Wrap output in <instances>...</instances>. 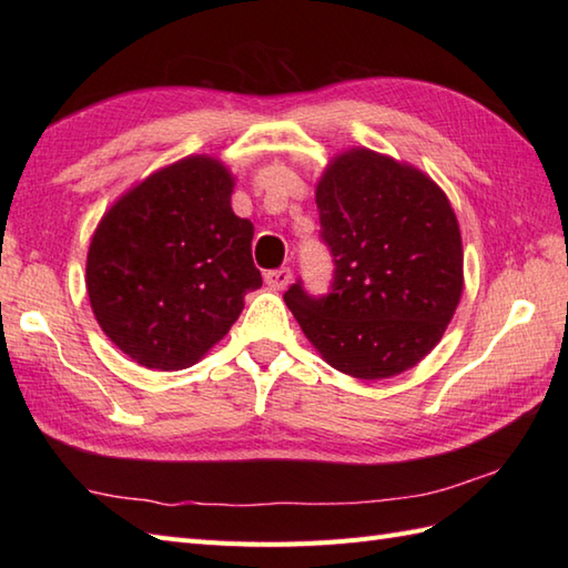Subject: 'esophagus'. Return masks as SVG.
I'll use <instances>...</instances> for the list:
<instances>
[{"label":"esophagus","instance_id":"esophagus-1","mask_svg":"<svg viewBox=\"0 0 568 568\" xmlns=\"http://www.w3.org/2000/svg\"><path fill=\"white\" fill-rule=\"evenodd\" d=\"M265 277V285L273 287V291H283V287L291 283L293 277V271L291 268H275V271H268L263 275Z\"/></svg>","mask_w":568,"mask_h":568}]
</instances>
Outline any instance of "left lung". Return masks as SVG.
Listing matches in <instances>:
<instances>
[{
	"label": "left lung",
	"instance_id": "1",
	"mask_svg": "<svg viewBox=\"0 0 568 568\" xmlns=\"http://www.w3.org/2000/svg\"><path fill=\"white\" fill-rule=\"evenodd\" d=\"M315 200L334 281L322 297L297 281L285 305L346 376L381 381L417 366L439 344L464 291L449 200L417 168L368 149L336 155Z\"/></svg>",
	"mask_w": 568,
	"mask_h": 568
}]
</instances>
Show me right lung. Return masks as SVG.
I'll use <instances>...</instances> for the list:
<instances>
[{
  "label": "right lung",
  "mask_w": 568,
  "mask_h": 568,
  "mask_svg": "<svg viewBox=\"0 0 568 568\" xmlns=\"http://www.w3.org/2000/svg\"><path fill=\"white\" fill-rule=\"evenodd\" d=\"M234 178L210 155L161 168L119 197L88 251L90 305L131 361L180 371L232 329L261 287L253 224L232 210Z\"/></svg>",
  "instance_id": "obj_1"
}]
</instances>
